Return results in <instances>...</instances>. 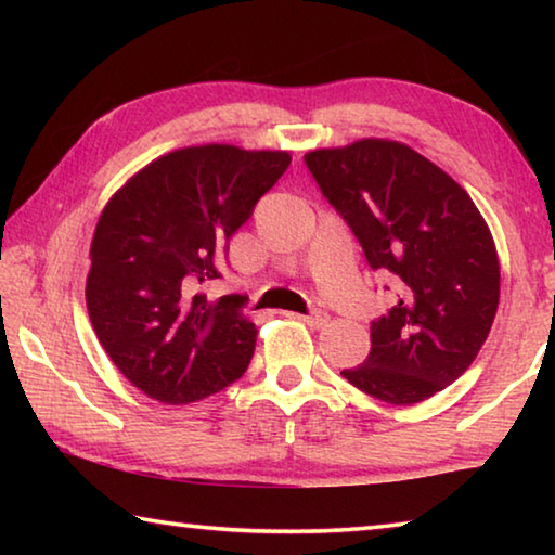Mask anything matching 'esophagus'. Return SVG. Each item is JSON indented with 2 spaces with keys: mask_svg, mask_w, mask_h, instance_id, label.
I'll return each mask as SVG.
<instances>
[{
  "mask_svg": "<svg viewBox=\"0 0 555 555\" xmlns=\"http://www.w3.org/2000/svg\"><path fill=\"white\" fill-rule=\"evenodd\" d=\"M286 315H294V318H300V321H304L306 325H311L313 331H321V327H325L327 323H331V315L327 313H311V315H296V313H286Z\"/></svg>",
  "mask_w": 555,
  "mask_h": 555,
  "instance_id": "34e87169",
  "label": "esophagus"
}]
</instances>
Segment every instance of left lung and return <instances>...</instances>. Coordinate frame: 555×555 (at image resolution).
Wrapping results in <instances>:
<instances>
[{"mask_svg":"<svg viewBox=\"0 0 555 555\" xmlns=\"http://www.w3.org/2000/svg\"><path fill=\"white\" fill-rule=\"evenodd\" d=\"M315 183L399 300L372 323V350L343 377L370 397L411 406L453 384L485 345L500 306L492 232L443 168L391 139L306 154Z\"/></svg>","mask_w":555,"mask_h":555,"instance_id":"obj_1","label":"left lung"}]
</instances>
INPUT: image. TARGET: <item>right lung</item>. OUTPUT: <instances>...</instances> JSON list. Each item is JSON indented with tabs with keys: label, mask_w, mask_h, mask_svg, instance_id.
Masks as SVG:
<instances>
[{
	"label": "right lung",
	"mask_w": 555,
	"mask_h": 555,
	"mask_svg": "<svg viewBox=\"0 0 555 555\" xmlns=\"http://www.w3.org/2000/svg\"><path fill=\"white\" fill-rule=\"evenodd\" d=\"M291 164L288 152L185 146L154 158L107 201L90 244L92 331L125 377L171 406L240 379L257 325L240 296L208 300L228 244Z\"/></svg>",
	"instance_id": "1"
}]
</instances>
